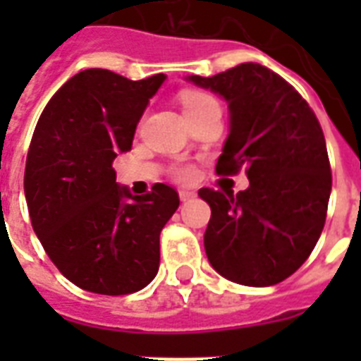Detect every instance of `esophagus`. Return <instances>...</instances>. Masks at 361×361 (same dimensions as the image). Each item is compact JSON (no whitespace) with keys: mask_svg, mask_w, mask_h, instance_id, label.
<instances>
[{"mask_svg":"<svg viewBox=\"0 0 361 361\" xmlns=\"http://www.w3.org/2000/svg\"><path fill=\"white\" fill-rule=\"evenodd\" d=\"M197 197V192L195 191H180V200L181 202H187V200H191V198Z\"/></svg>","mask_w":361,"mask_h":361,"instance_id":"1","label":"esophagus"}]
</instances>
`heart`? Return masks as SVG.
Masks as SVG:
<instances>
[{"label":"heart","instance_id":"b5f03b06","mask_svg":"<svg viewBox=\"0 0 361 361\" xmlns=\"http://www.w3.org/2000/svg\"><path fill=\"white\" fill-rule=\"evenodd\" d=\"M181 104H183V112L185 114H192V112H200V110L209 109V106H217V101L209 93L185 92L183 97H181ZM174 176L176 180L180 181H191L195 178V170L191 166H178L174 170Z\"/></svg>","mask_w":361,"mask_h":361}]
</instances>
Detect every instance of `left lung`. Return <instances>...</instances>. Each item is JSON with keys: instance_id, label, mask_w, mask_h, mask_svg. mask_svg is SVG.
Here are the masks:
<instances>
[{"instance_id": "1", "label": "left lung", "mask_w": 361, "mask_h": 361, "mask_svg": "<svg viewBox=\"0 0 361 361\" xmlns=\"http://www.w3.org/2000/svg\"><path fill=\"white\" fill-rule=\"evenodd\" d=\"M185 80L228 104L217 174L245 166L249 178L238 195L198 191L212 208L204 234L209 264L240 285H277L307 260L324 228L331 170L319 120L288 82L260 63Z\"/></svg>"}]
</instances>
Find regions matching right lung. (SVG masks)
Instances as JSON below:
<instances>
[{"label":"right lung","instance_id":"add662e5","mask_svg":"<svg viewBox=\"0 0 361 361\" xmlns=\"http://www.w3.org/2000/svg\"><path fill=\"white\" fill-rule=\"evenodd\" d=\"M166 75L129 80L86 69L65 82L42 110L25 161L31 225L56 268L87 292L121 296L159 271V236L180 206L157 183L130 195L112 161L129 152L149 99Z\"/></svg>","mask_w":361,"mask_h":361}]
</instances>
